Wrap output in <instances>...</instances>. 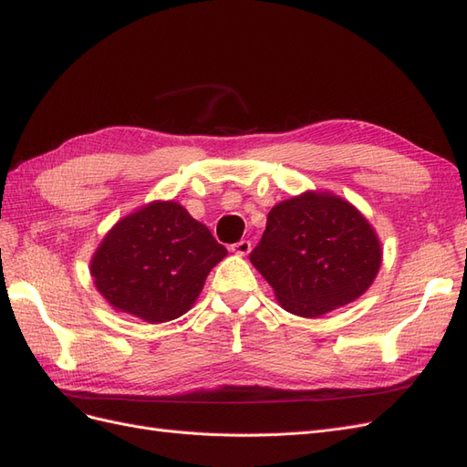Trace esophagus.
Here are the masks:
<instances>
[{
	"mask_svg": "<svg viewBox=\"0 0 467 467\" xmlns=\"http://www.w3.org/2000/svg\"><path fill=\"white\" fill-rule=\"evenodd\" d=\"M250 248H253V243L250 241H238L234 244H231V250L234 254H241V256H246L250 253Z\"/></svg>",
	"mask_w": 467,
	"mask_h": 467,
	"instance_id": "34e87169",
	"label": "esophagus"
}]
</instances>
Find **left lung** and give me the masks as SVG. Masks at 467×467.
I'll list each match as a JSON object with an SVG mask.
<instances>
[{"label": "left lung", "instance_id": "8db88e82", "mask_svg": "<svg viewBox=\"0 0 467 467\" xmlns=\"http://www.w3.org/2000/svg\"><path fill=\"white\" fill-rule=\"evenodd\" d=\"M380 256L373 226L351 202L307 191L272 207L250 262L284 309L317 317L365 294Z\"/></svg>", "mask_w": 467, "mask_h": 467}]
</instances>
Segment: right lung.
<instances>
[{
    "label": "right lung",
    "instance_id": "obj_1",
    "mask_svg": "<svg viewBox=\"0 0 467 467\" xmlns=\"http://www.w3.org/2000/svg\"><path fill=\"white\" fill-rule=\"evenodd\" d=\"M226 256L205 224L173 201H155L118 221L90 262L99 292L118 312L163 324L195 304Z\"/></svg>",
    "mask_w": 467,
    "mask_h": 467
}]
</instances>
